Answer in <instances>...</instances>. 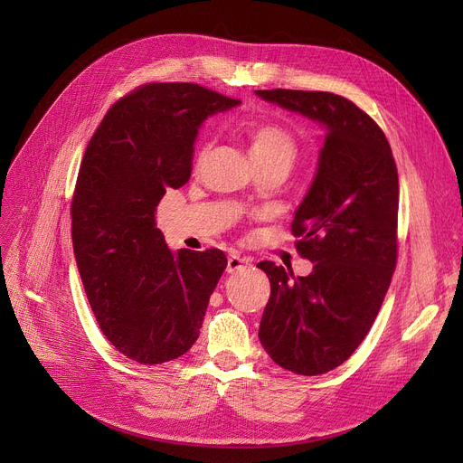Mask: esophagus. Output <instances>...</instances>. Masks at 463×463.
Instances as JSON below:
<instances>
[{
  "mask_svg": "<svg viewBox=\"0 0 463 463\" xmlns=\"http://www.w3.org/2000/svg\"><path fill=\"white\" fill-rule=\"evenodd\" d=\"M251 266V262L244 257L240 255H231L227 260V274H238V272H244Z\"/></svg>",
  "mask_w": 463,
  "mask_h": 463,
  "instance_id": "obj_1",
  "label": "esophagus"
}]
</instances>
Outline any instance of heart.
I'll list each match as a JSON object with an SVG mask.
<instances>
[{
  "instance_id": "1",
  "label": "heart",
  "mask_w": 463,
  "mask_h": 463,
  "mask_svg": "<svg viewBox=\"0 0 463 463\" xmlns=\"http://www.w3.org/2000/svg\"><path fill=\"white\" fill-rule=\"evenodd\" d=\"M250 154L255 163L269 159L293 161L297 142L287 129L274 124H257L250 128Z\"/></svg>"
}]
</instances>
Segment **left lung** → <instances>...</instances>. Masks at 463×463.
<instances>
[{
    "label": "left lung",
    "mask_w": 463,
    "mask_h": 463,
    "mask_svg": "<svg viewBox=\"0 0 463 463\" xmlns=\"http://www.w3.org/2000/svg\"><path fill=\"white\" fill-rule=\"evenodd\" d=\"M260 99L326 129L313 184L295 212L298 253L313 272L257 266L270 279L259 339L278 366L321 375L344 364L370 332L398 257V168L391 144L353 101L328 91L257 90Z\"/></svg>",
    "instance_id": "8db88e82"
}]
</instances>
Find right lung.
Masks as SVG:
<instances>
[{"label":"right lung","instance_id":"obj_1","mask_svg":"<svg viewBox=\"0 0 463 463\" xmlns=\"http://www.w3.org/2000/svg\"><path fill=\"white\" fill-rule=\"evenodd\" d=\"M238 105L191 82L144 84L110 107L86 148L71 203L72 250L97 323L138 364L191 349L227 269L222 250L170 251L156 208L189 180L203 121Z\"/></svg>","mask_w":463,"mask_h":463}]
</instances>
